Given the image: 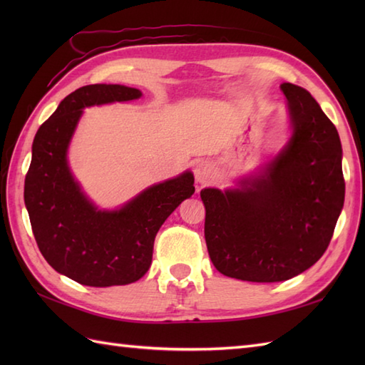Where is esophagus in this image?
I'll list each match as a JSON object with an SVG mask.
<instances>
[{
    "label": "esophagus",
    "mask_w": 365,
    "mask_h": 365,
    "mask_svg": "<svg viewBox=\"0 0 365 365\" xmlns=\"http://www.w3.org/2000/svg\"><path fill=\"white\" fill-rule=\"evenodd\" d=\"M215 174H216L215 168L212 163H208V161H200L199 165H196V168H195L196 182L200 185H208L210 182H213Z\"/></svg>",
    "instance_id": "34e87169"
}]
</instances>
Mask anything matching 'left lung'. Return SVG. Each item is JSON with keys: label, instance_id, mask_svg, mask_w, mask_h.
I'll return each mask as SVG.
<instances>
[{"label": "left lung", "instance_id": "1", "mask_svg": "<svg viewBox=\"0 0 365 365\" xmlns=\"http://www.w3.org/2000/svg\"><path fill=\"white\" fill-rule=\"evenodd\" d=\"M293 135L267 173L242 190L205 188V242L215 268L250 282H279L328 250L345 199L342 145L306 89L281 84Z\"/></svg>", "mask_w": 365, "mask_h": 365}]
</instances>
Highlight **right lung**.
Masks as SVG:
<instances>
[{
    "instance_id": "right-lung-1",
    "label": "right lung",
    "mask_w": 365,
    "mask_h": 365,
    "mask_svg": "<svg viewBox=\"0 0 365 365\" xmlns=\"http://www.w3.org/2000/svg\"><path fill=\"white\" fill-rule=\"evenodd\" d=\"M139 97L141 91L120 84L83 86L59 103L34 138L25 204L36 243L58 273L83 285H125L141 279L152 263L161 224L195 192V177L185 173L147 188L118 212H100L73 182L66 153L83 108Z\"/></svg>"
}]
</instances>
